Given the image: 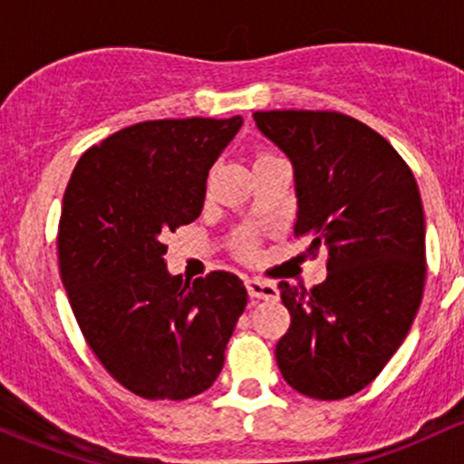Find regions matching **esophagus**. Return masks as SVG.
<instances>
[{"mask_svg":"<svg viewBox=\"0 0 464 464\" xmlns=\"http://www.w3.org/2000/svg\"><path fill=\"white\" fill-rule=\"evenodd\" d=\"M246 290L253 299H266V301H275L279 296V290L273 281L266 279H257V276H250L246 279Z\"/></svg>","mask_w":464,"mask_h":464,"instance_id":"esophagus-1","label":"esophagus"}]
</instances>
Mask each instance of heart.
<instances>
[{"label": "heart", "mask_w": 464, "mask_h": 464, "mask_svg": "<svg viewBox=\"0 0 464 464\" xmlns=\"http://www.w3.org/2000/svg\"><path fill=\"white\" fill-rule=\"evenodd\" d=\"M281 154L279 152H275V150H257V154H255V165H259V163H264V161H270V159H279ZM239 250H242L244 255H253V250H255V246H253V242H250V239H244L242 244H239Z\"/></svg>", "instance_id": "heart-1"}]
</instances>
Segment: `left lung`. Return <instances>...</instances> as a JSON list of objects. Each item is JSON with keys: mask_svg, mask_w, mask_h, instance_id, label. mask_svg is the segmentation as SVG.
I'll use <instances>...</instances> for the list:
<instances>
[{"mask_svg": "<svg viewBox=\"0 0 464 464\" xmlns=\"http://www.w3.org/2000/svg\"><path fill=\"white\" fill-rule=\"evenodd\" d=\"M257 129L295 165V236L327 250V279L281 281L290 329L275 355L301 395L369 386L410 332L425 285V218L412 169L380 132L338 111H257Z\"/></svg>", "mask_w": 464, "mask_h": 464, "instance_id": "left-lung-1", "label": "left lung"}]
</instances>
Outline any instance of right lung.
<instances>
[{
  "label": "right lung",
  "instance_id": "add662e5",
  "mask_svg": "<svg viewBox=\"0 0 464 464\" xmlns=\"http://www.w3.org/2000/svg\"><path fill=\"white\" fill-rule=\"evenodd\" d=\"M242 117L150 120L80 157L63 196L58 270L80 332L109 375L143 399L200 395L216 382L248 295L214 270L169 276L163 237L200 216L211 165Z\"/></svg>",
  "mask_w": 464,
  "mask_h": 464
}]
</instances>
